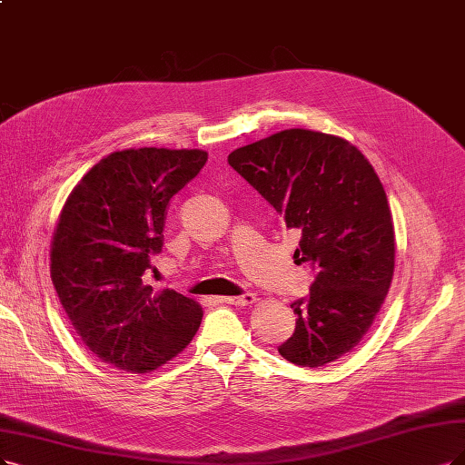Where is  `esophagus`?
Wrapping results in <instances>:
<instances>
[{
  "mask_svg": "<svg viewBox=\"0 0 465 465\" xmlns=\"http://www.w3.org/2000/svg\"><path fill=\"white\" fill-rule=\"evenodd\" d=\"M222 302H228V304H235V306H249L256 301L254 293H245V295H239V297H222Z\"/></svg>",
  "mask_w": 465,
  "mask_h": 465,
  "instance_id": "obj_1",
  "label": "esophagus"
}]
</instances>
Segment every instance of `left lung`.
Instances as JSON below:
<instances>
[{
  "instance_id": "8db88e82",
  "label": "left lung",
  "mask_w": 465,
  "mask_h": 465,
  "mask_svg": "<svg viewBox=\"0 0 465 465\" xmlns=\"http://www.w3.org/2000/svg\"><path fill=\"white\" fill-rule=\"evenodd\" d=\"M228 163L301 233L295 259L316 270L311 295L291 304L297 325L280 354L302 368L335 362L368 333L392 282L381 180L351 142L304 128L239 147Z\"/></svg>"
}]
</instances>
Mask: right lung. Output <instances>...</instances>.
<instances>
[{"mask_svg":"<svg viewBox=\"0 0 465 465\" xmlns=\"http://www.w3.org/2000/svg\"><path fill=\"white\" fill-rule=\"evenodd\" d=\"M209 154L142 147L107 154L66 197L51 239V282L64 312L99 360L147 373L180 354L197 333V301L142 276L163 249L166 209Z\"/></svg>","mask_w":465,"mask_h":465,"instance_id":"add662e5","label":"right lung"}]
</instances>
